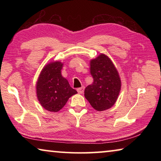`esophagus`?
<instances>
[{"mask_svg":"<svg viewBox=\"0 0 161 161\" xmlns=\"http://www.w3.org/2000/svg\"><path fill=\"white\" fill-rule=\"evenodd\" d=\"M77 90L79 94H82L84 91V87L81 86V87H80V88H78Z\"/></svg>","mask_w":161,"mask_h":161,"instance_id":"esophagus-1","label":"esophagus"}]
</instances>
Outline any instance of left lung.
<instances>
[{"mask_svg": "<svg viewBox=\"0 0 161 161\" xmlns=\"http://www.w3.org/2000/svg\"><path fill=\"white\" fill-rule=\"evenodd\" d=\"M90 73L94 81L86 87L84 97L95 110L110 108L121 90V81L116 68L108 57L101 54L90 61Z\"/></svg>", "mask_w": 161, "mask_h": 161, "instance_id": "left-lung-1", "label": "left lung"}]
</instances>
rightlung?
<instances>
[{
    "mask_svg": "<svg viewBox=\"0 0 161 161\" xmlns=\"http://www.w3.org/2000/svg\"><path fill=\"white\" fill-rule=\"evenodd\" d=\"M62 65L58 61L45 65L36 84L38 101L45 109L52 112L62 109L69 98L77 93L62 76Z\"/></svg>",
    "mask_w": 161,
    "mask_h": 161,
    "instance_id": "add662e5",
    "label": "right lung"
}]
</instances>
